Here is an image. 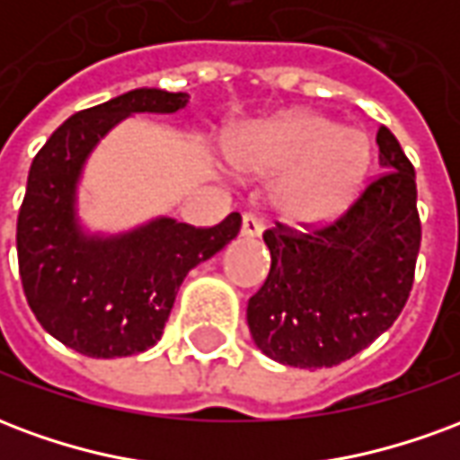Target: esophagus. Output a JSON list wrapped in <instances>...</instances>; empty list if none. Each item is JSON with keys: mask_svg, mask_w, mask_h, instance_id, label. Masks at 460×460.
<instances>
[{"mask_svg": "<svg viewBox=\"0 0 460 460\" xmlns=\"http://www.w3.org/2000/svg\"><path fill=\"white\" fill-rule=\"evenodd\" d=\"M263 226H266V221L259 219L256 214H243V219H241V236L243 239H256L263 234Z\"/></svg>", "mask_w": 460, "mask_h": 460, "instance_id": "obj_1", "label": "esophagus"}]
</instances>
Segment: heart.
I'll list each match as a JSON object with an SVG mask.
<instances>
[{"label": "heart", "mask_w": 460, "mask_h": 460, "mask_svg": "<svg viewBox=\"0 0 460 460\" xmlns=\"http://www.w3.org/2000/svg\"><path fill=\"white\" fill-rule=\"evenodd\" d=\"M229 160L243 172H283L279 209L300 224L332 219L367 180L372 150L365 135L318 113H293L236 132Z\"/></svg>", "instance_id": "heart-1"}]
</instances>
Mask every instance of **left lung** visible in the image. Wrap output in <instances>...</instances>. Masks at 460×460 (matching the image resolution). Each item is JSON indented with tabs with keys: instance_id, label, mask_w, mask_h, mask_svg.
I'll return each instance as SVG.
<instances>
[{
	"instance_id": "8db88e82",
	"label": "left lung",
	"mask_w": 460,
	"mask_h": 460,
	"mask_svg": "<svg viewBox=\"0 0 460 460\" xmlns=\"http://www.w3.org/2000/svg\"><path fill=\"white\" fill-rule=\"evenodd\" d=\"M382 172L345 214L290 229L276 221L266 283L249 300L253 342L280 365L318 369L355 357L394 325L421 246L416 172L389 128L376 130Z\"/></svg>"
}]
</instances>
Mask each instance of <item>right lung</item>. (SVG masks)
Wrapping results in <instances>:
<instances>
[{"mask_svg": "<svg viewBox=\"0 0 460 460\" xmlns=\"http://www.w3.org/2000/svg\"><path fill=\"white\" fill-rule=\"evenodd\" d=\"M187 93L137 88L71 115L36 152L16 219L19 276L29 308L58 342L88 357H128L162 338L181 280L241 229V214L217 226L155 219L122 236H85L75 184L85 157L132 113H177Z\"/></svg>", "mask_w": 460, "mask_h": 460, "instance_id": "right-lung-1", "label": "right lung"}]
</instances>
